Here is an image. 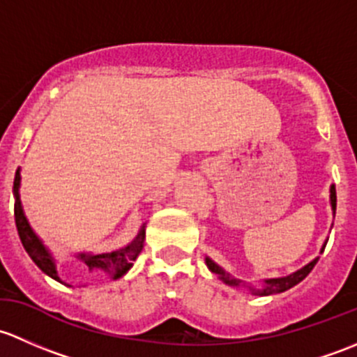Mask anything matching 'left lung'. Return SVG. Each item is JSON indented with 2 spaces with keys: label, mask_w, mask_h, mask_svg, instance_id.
<instances>
[{
  "label": "left lung",
  "mask_w": 357,
  "mask_h": 357,
  "mask_svg": "<svg viewBox=\"0 0 357 357\" xmlns=\"http://www.w3.org/2000/svg\"><path fill=\"white\" fill-rule=\"evenodd\" d=\"M330 206H332V213H333V216H335L337 194H335V185H333V183H332V185H330ZM326 241H328V238H326ZM326 241L323 242L321 251H319V252H323V249H325ZM318 259L319 258H318V256H316L313 261H310V263H307V264H304L303 268L296 270V271H294V273L285 275V277L263 278V280H261V284H259V287H256V285L249 284V282H245V280H241V278L232 277V275H230L229 271L223 270V268L220 266V264H216L215 261H213L211 258H208V256H206L204 261H206V266L209 268V271H211V273H215V275H218V278L223 282V284L230 285V287H244V289H248L251 294H255V296H271V294L285 292V290L292 289L294 285H297V284H299V282H303L304 278H306L307 275H310V271L313 270L314 264L318 263Z\"/></svg>",
  "instance_id": "1"
}]
</instances>
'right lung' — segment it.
<instances>
[{
  "instance_id": "right-lung-1",
  "label": "right lung",
  "mask_w": 357,
  "mask_h": 357,
  "mask_svg": "<svg viewBox=\"0 0 357 357\" xmlns=\"http://www.w3.org/2000/svg\"><path fill=\"white\" fill-rule=\"evenodd\" d=\"M20 168L15 174V182H13V197H15V223H17L18 235H20V241L24 249L27 251V255L31 256V259L34 261L39 266V270L43 273H46L47 277H51L53 280L65 284L60 278L56 270V259L53 258L50 249L44 245V242L39 238V235L34 232V229L29 223L27 216L24 213V206L20 201ZM144 238H146V225H142V229L139 230V234L135 235V238L132 242H128L127 245L122 249H116L112 252H101V255H93V252H77L75 258L82 261L89 271H101V273L108 275L112 280H119L120 277H123L128 270L132 268L134 261L137 259V256L141 255L142 248H144ZM68 285V284H67ZM70 287V285H68Z\"/></svg>"
}]
</instances>
